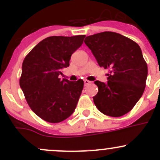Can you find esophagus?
Masks as SVG:
<instances>
[{"label": "esophagus", "mask_w": 160, "mask_h": 160, "mask_svg": "<svg viewBox=\"0 0 160 160\" xmlns=\"http://www.w3.org/2000/svg\"><path fill=\"white\" fill-rule=\"evenodd\" d=\"M83 82H84V86H88V84H90V81H89V80H83Z\"/></svg>", "instance_id": "esophagus-1"}]
</instances>
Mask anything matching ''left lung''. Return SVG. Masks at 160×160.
Segmentation results:
<instances>
[{"mask_svg": "<svg viewBox=\"0 0 160 160\" xmlns=\"http://www.w3.org/2000/svg\"><path fill=\"white\" fill-rule=\"evenodd\" d=\"M98 65L110 69L108 82L96 80L98 92L93 98L98 109L111 117H121L133 108L142 95L147 78V64L139 46L113 32L86 37Z\"/></svg>", "mask_w": 160, "mask_h": 160, "instance_id": "left-lung-1", "label": "left lung"}]
</instances>
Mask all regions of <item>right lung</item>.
Instances as JSON below:
<instances>
[{
    "mask_svg": "<svg viewBox=\"0 0 160 160\" xmlns=\"http://www.w3.org/2000/svg\"><path fill=\"white\" fill-rule=\"evenodd\" d=\"M85 36L48 37L24 59L20 87L31 109L46 122H62L77 107L83 81L61 80L59 76L70 66L71 55L81 46Z\"/></svg>",
    "mask_w": 160,
    "mask_h": 160,
    "instance_id": "obj_1",
    "label": "right lung"
}]
</instances>
